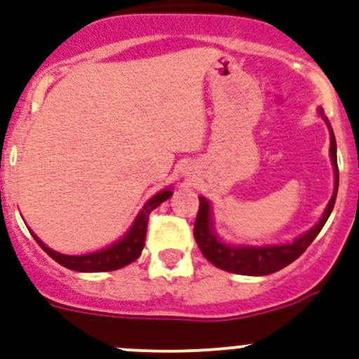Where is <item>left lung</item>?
<instances>
[{
    "mask_svg": "<svg viewBox=\"0 0 359 359\" xmlns=\"http://www.w3.org/2000/svg\"><path fill=\"white\" fill-rule=\"evenodd\" d=\"M318 115L322 116L323 122L327 123L329 136H331V147H329V156H331L332 170H334V190L329 199L327 207L323 210L322 217L313 228L302 233V236L294 237L290 243H278V244H230L219 237L214 226V217H212V203L205 196H199V212L196 217L194 224V237L198 243L199 250L208 261L219 269L230 271L237 275H250V277H262V275L275 273L278 269L286 268L298 257L302 255L307 250L315 237L318 236L320 230L323 228L325 221L331 215L334 208L336 194H338V161H336V138L332 133L331 123L327 116L323 115V109L318 107Z\"/></svg>",
    "mask_w": 359,
    "mask_h": 359,
    "instance_id": "8db88e82",
    "label": "left lung"
}]
</instances>
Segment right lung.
Wrapping results in <instances>:
<instances>
[{"label": "right lung", "instance_id": "right-lung-1", "mask_svg": "<svg viewBox=\"0 0 359 359\" xmlns=\"http://www.w3.org/2000/svg\"><path fill=\"white\" fill-rule=\"evenodd\" d=\"M170 196H172V187H167V189L156 192L152 198L147 199V203L140 208V212L135 217L129 230L118 241H115V243L106 246V248H100L91 253H84V255H66V253L55 252V250L48 248L30 228L28 230H30V233L34 236V239L37 241L41 248L48 253L53 261L59 262L65 268L73 269V271H82V273L113 271V269H120L123 266L131 264L133 261H136L140 257L145 244V233H147L149 214L156 207H160L161 203L167 201Z\"/></svg>", "mask_w": 359, "mask_h": 359}]
</instances>
